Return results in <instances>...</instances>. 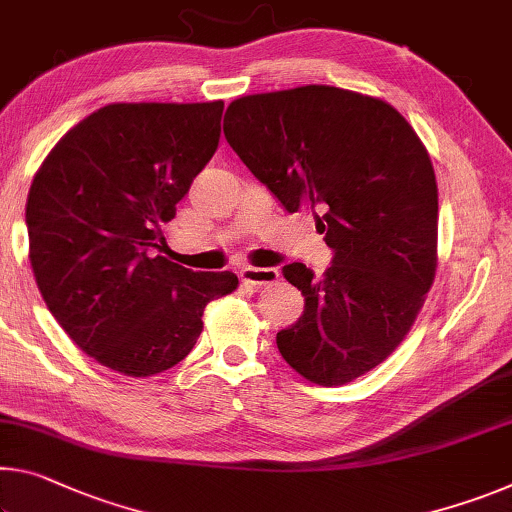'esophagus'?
I'll use <instances>...</instances> for the list:
<instances>
[{"label": "esophagus", "instance_id": "esophagus-1", "mask_svg": "<svg viewBox=\"0 0 512 512\" xmlns=\"http://www.w3.org/2000/svg\"><path fill=\"white\" fill-rule=\"evenodd\" d=\"M278 278L280 271L273 269V266H264V269H259V266H246V269H241V280L253 287L273 285V282H278Z\"/></svg>", "mask_w": 512, "mask_h": 512}]
</instances>
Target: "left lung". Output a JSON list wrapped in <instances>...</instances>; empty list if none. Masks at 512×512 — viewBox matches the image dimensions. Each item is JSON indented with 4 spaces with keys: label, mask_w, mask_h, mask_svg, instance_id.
<instances>
[{
    "label": "left lung",
    "mask_w": 512,
    "mask_h": 512,
    "mask_svg": "<svg viewBox=\"0 0 512 512\" xmlns=\"http://www.w3.org/2000/svg\"><path fill=\"white\" fill-rule=\"evenodd\" d=\"M225 139L289 214L312 209L332 264L282 275L305 296L280 330L282 358L316 385H344L403 342L433 285L437 182L431 157L392 104L335 86L246 95Z\"/></svg>",
    "instance_id": "obj_1"
}]
</instances>
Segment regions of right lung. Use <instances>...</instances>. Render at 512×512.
<instances>
[{"mask_svg": "<svg viewBox=\"0 0 512 512\" xmlns=\"http://www.w3.org/2000/svg\"><path fill=\"white\" fill-rule=\"evenodd\" d=\"M223 102L107 104L47 154L27 198L40 294L81 351L132 378L182 362L209 300L237 289L154 255L161 227L214 157Z\"/></svg>", "mask_w": 512, "mask_h": 512, "instance_id": "1", "label": "right lung"}]
</instances>
